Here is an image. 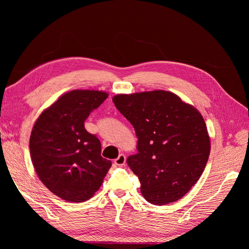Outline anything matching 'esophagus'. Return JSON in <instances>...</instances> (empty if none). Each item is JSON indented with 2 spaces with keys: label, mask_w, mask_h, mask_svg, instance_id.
I'll list each match as a JSON object with an SVG mask.
<instances>
[{
  "label": "esophagus",
  "mask_w": 249,
  "mask_h": 249,
  "mask_svg": "<svg viewBox=\"0 0 249 249\" xmlns=\"http://www.w3.org/2000/svg\"><path fill=\"white\" fill-rule=\"evenodd\" d=\"M114 163L116 165H118V166H124V165L125 164V156L124 154H120L117 157V159L114 160Z\"/></svg>",
  "instance_id": "obj_1"
}]
</instances>
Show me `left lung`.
I'll list each match as a JSON object with an SVG mask.
<instances>
[{"instance_id":"8db88e82","label":"left lung","mask_w":249,"mask_h":249,"mask_svg":"<svg viewBox=\"0 0 249 249\" xmlns=\"http://www.w3.org/2000/svg\"><path fill=\"white\" fill-rule=\"evenodd\" d=\"M138 138V153L126 163L140 180L144 198L163 206L177 201L199 179L210 155L200 113L165 90L113 97Z\"/></svg>"}]
</instances>
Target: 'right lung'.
<instances>
[{"instance_id":"1","label":"right lung","mask_w":249,"mask_h":249,"mask_svg":"<svg viewBox=\"0 0 249 249\" xmlns=\"http://www.w3.org/2000/svg\"><path fill=\"white\" fill-rule=\"evenodd\" d=\"M107 97L96 90H72L44 110L33 126L30 155L37 176L64 200L91 198L111 167L101 156V141L84 125Z\"/></svg>"}]
</instances>
